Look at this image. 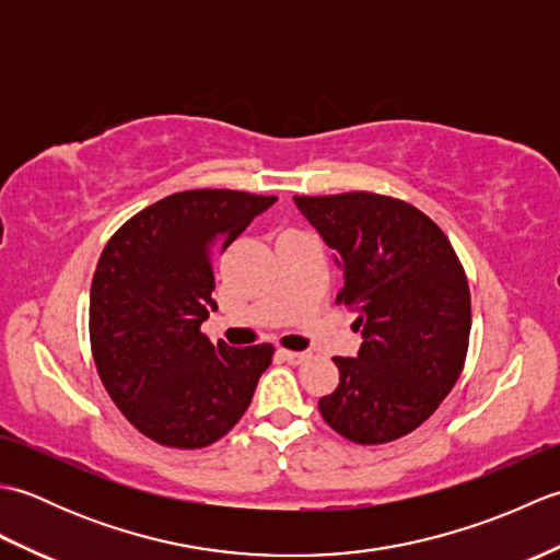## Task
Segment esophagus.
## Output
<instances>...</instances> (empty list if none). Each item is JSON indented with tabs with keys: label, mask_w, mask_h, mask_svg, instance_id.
<instances>
[{
	"label": "esophagus",
	"mask_w": 560,
	"mask_h": 560,
	"mask_svg": "<svg viewBox=\"0 0 560 560\" xmlns=\"http://www.w3.org/2000/svg\"><path fill=\"white\" fill-rule=\"evenodd\" d=\"M279 355H281L283 361H289L291 365H299V363H303L311 353H307V351H289V349H279Z\"/></svg>",
	"instance_id": "obj_1"
}]
</instances>
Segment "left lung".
<instances>
[{
	"label": "left lung",
	"instance_id": "8db88e82",
	"mask_svg": "<svg viewBox=\"0 0 560 560\" xmlns=\"http://www.w3.org/2000/svg\"><path fill=\"white\" fill-rule=\"evenodd\" d=\"M337 253V303L363 343L341 359L319 413L351 443L383 445L416 431L455 387L469 349L471 295L447 235L407 201L375 192L293 197Z\"/></svg>",
	"mask_w": 560,
	"mask_h": 560
}]
</instances>
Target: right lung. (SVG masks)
<instances>
[{
	"mask_svg": "<svg viewBox=\"0 0 560 560\" xmlns=\"http://www.w3.org/2000/svg\"><path fill=\"white\" fill-rule=\"evenodd\" d=\"M277 197L187 189L141 209L105 245L89 335L103 387L139 433L165 447L217 443L253 401L271 343L233 349L201 335L211 261Z\"/></svg>",
	"mask_w": 560,
	"mask_h": 560,
	"instance_id": "add662e5",
	"label": "right lung"
}]
</instances>
